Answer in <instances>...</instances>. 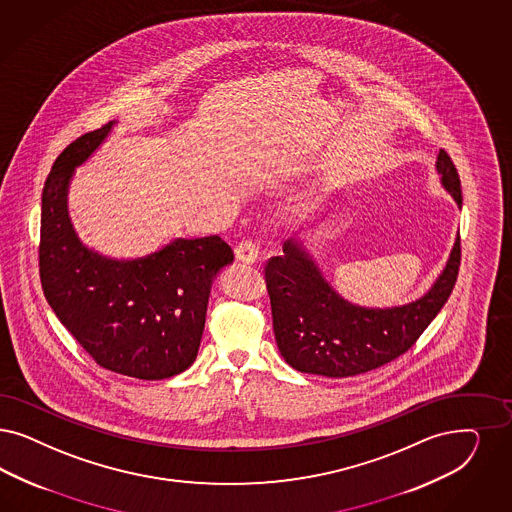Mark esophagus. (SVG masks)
<instances>
[{"label": "esophagus", "instance_id": "obj_1", "mask_svg": "<svg viewBox=\"0 0 512 512\" xmlns=\"http://www.w3.org/2000/svg\"><path fill=\"white\" fill-rule=\"evenodd\" d=\"M234 255L240 263H246V265H253L259 257V246L251 240H242L236 249H234Z\"/></svg>", "mask_w": 512, "mask_h": 512}]
</instances>
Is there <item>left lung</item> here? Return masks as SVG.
Segmentation results:
<instances>
[{"instance_id": "8db88e82", "label": "left lung", "mask_w": 512, "mask_h": 512, "mask_svg": "<svg viewBox=\"0 0 512 512\" xmlns=\"http://www.w3.org/2000/svg\"><path fill=\"white\" fill-rule=\"evenodd\" d=\"M442 187L461 208L458 170L446 151L437 157ZM459 236L429 291L403 306L369 308L340 297L299 238L283 244L265 266L274 335L283 359L300 372L346 378L374 371L412 348L437 318L458 278Z\"/></svg>"}]
</instances>
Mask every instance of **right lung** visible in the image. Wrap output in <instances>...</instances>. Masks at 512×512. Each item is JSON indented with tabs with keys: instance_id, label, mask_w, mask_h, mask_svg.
Wrapping results in <instances>:
<instances>
[{
	"instance_id": "right-lung-1",
	"label": "right lung",
	"mask_w": 512,
	"mask_h": 512,
	"mask_svg": "<svg viewBox=\"0 0 512 512\" xmlns=\"http://www.w3.org/2000/svg\"><path fill=\"white\" fill-rule=\"evenodd\" d=\"M113 126L77 138L54 160L41 196L39 276L56 318L100 367L164 380L193 365L213 280L234 253L219 236H204L113 259L79 240L68 213L71 177Z\"/></svg>"
}]
</instances>
